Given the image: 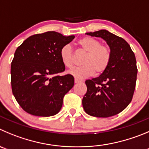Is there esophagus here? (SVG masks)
Instances as JSON below:
<instances>
[{
	"mask_svg": "<svg viewBox=\"0 0 149 149\" xmlns=\"http://www.w3.org/2000/svg\"><path fill=\"white\" fill-rule=\"evenodd\" d=\"M74 81H75V83H76V84H77V83L81 82V80H80V79H76V78H75V79H74Z\"/></svg>",
	"mask_w": 149,
	"mask_h": 149,
	"instance_id": "obj_1",
	"label": "esophagus"
}]
</instances>
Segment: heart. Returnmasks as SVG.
Wrapping results in <instances>:
<instances>
[{
	"instance_id": "b5f03b06",
	"label": "heart",
	"mask_w": 149,
	"mask_h": 149,
	"mask_svg": "<svg viewBox=\"0 0 149 149\" xmlns=\"http://www.w3.org/2000/svg\"><path fill=\"white\" fill-rule=\"evenodd\" d=\"M78 46L87 53L82 60L83 65L75 67L68 70V73L77 79H84L96 73L101 74L107 69L111 61V51L107 45H101L99 40L90 37L79 40ZM60 58L64 65L68 68L73 66V51L70 45H65L60 50Z\"/></svg>"
}]
</instances>
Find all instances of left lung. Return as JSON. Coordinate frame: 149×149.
<instances>
[{
    "instance_id": "obj_1",
    "label": "left lung",
    "mask_w": 149,
    "mask_h": 149,
    "mask_svg": "<svg viewBox=\"0 0 149 149\" xmlns=\"http://www.w3.org/2000/svg\"><path fill=\"white\" fill-rule=\"evenodd\" d=\"M86 34L107 42L111 61L102 74L85 81L87 90L82 99L83 108L91 116H113L126 109L132 99L137 74L135 56L126 40L108 31Z\"/></svg>"
}]
</instances>
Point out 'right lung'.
Instances as JSON below:
<instances>
[{
	"label": "right lung",
	"mask_w": 149,
	"mask_h": 149,
	"mask_svg": "<svg viewBox=\"0 0 149 149\" xmlns=\"http://www.w3.org/2000/svg\"><path fill=\"white\" fill-rule=\"evenodd\" d=\"M74 38L47 31L31 36L16 49L11 65L12 90L26 112L48 117L60 111L64 96L74 85L72 75L59 76L65 70L60 50Z\"/></svg>",
	"instance_id": "add662e5"
}]
</instances>
